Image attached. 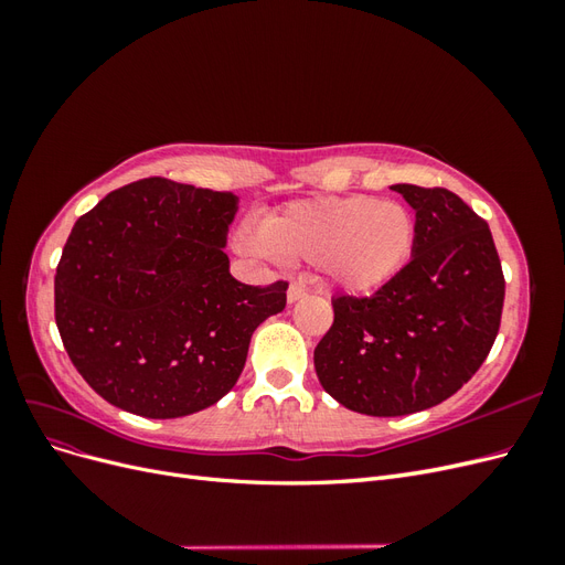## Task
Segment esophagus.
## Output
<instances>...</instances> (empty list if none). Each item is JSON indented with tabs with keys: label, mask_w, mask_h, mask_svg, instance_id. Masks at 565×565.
<instances>
[{
	"label": "esophagus",
	"mask_w": 565,
	"mask_h": 565,
	"mask_svg": "<svg viewBox=\"0 0 565 565\" xmlns=\"http://www.w3.org/2000/svg\"><path fill=\"white\" fill-rule=\"evenodd\" d=\"M306 292H309V287H306L303 282H292V285L287 287V301H289V303H295V301L303 299V297H306Z\"/></svg>",
	"instance_id": "esophagus-1"
}]
</instances>
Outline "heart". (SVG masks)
<instances>
[{
  "instance_id": "b5f03b06",
  "label": "heart",
  "mask_w": 565,
  "mask_h": 565,
  "mask_svg": "<svg viewBox=\"0 0 565 565\" xmlns=\"http://www.w3.org/2000/svg\"><path fill=\"white\" fill-rule=\"evenodd\" d=\"M264 243L285 262L322 264L334 285L370 292L407 264L415 245V218L401 202L370 195L318 198L287 204L264 221Z\"/></svg>"
}]
</instances>
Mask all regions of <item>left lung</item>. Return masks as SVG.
<instances>
[{"instance_id":"left-lung-1","label":"left lung","mask_w":565,"mask_h":565,"mask_svg":"<svg viewBox=\"0 0 565 565\" xmlns=\"http://www.w3.org/2000/svg\"><path fill=\"white\" fill-rule=\"evenodd\" d=\"M393 191L415 210L413 259L370 297H334V322L313 351L322 388L372 417L450 398L483 365L504 306L486 218L448 188Z\"/></svg>"}]
</instances>
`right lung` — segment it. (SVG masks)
<instances>
[{
	"mask_svg": "<svg viewBox=\"0 0 565 565\" xmlns=\"http://www.w3.org/2000/svg\"><path fill=\"white\" fill-rule=\"evenodd\" d=\"M237 195L162 177L117 188L77 218L56 268V324L100 398L148 419L214 405L287 282L235 280L224 252Z\"/></svg>",
	"mask_w": 565,
	"mask_h": 565,
	"instance_id": "obj_1",
	"label": "right lung"
}]
</instances>
